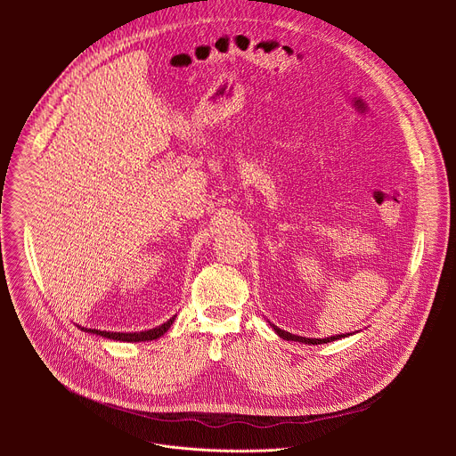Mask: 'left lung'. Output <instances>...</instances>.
Listing matches in <instances>:
<instances>
[{
    "mask_svg": "<svg viewBox=\"0 0 456 456\" xmlns=\"http://www.w3.org/2000/svg\"><path fill=\"white\" fill-rule=\"evenodd\" d=\"M269 324H271L273 330H274L281 339H285V341H296V343H303V345H322V343H332V341H336V339H341V338H348V336H352V334H338V336H330V338H319V339H315V338L294 336V334H290V332H285V330L278 329L276 324H273L271 321H269Z\"/></svg>",
    "mask_w": 456,
    "mask_h": 456,
    "instance_id": "left-lung-1",
    "label": "left lung"
}]
</instances>
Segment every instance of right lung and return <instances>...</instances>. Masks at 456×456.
I'll return each instance as SVG.
<instances>
[{
	"instance_id": "1",
	"label": "right lung",
	"mask_w": 456,
	"mask_h": 456,
	"mask_svg": "<svg viewBox=\"0 0 456 456\" xmlns=\"http://www.w3.org/2000/svg\"><path fill=\"white\" fill-rule=\"evenodd\" d=\"M175 317H169L166 322L159 324V327L155 329H150V330H142V332H110V330H97V329H85V327H77L88 334H95V336H101V338H106V339H113V341H124V343H141V341H153V339H159L162 338L169 329L171 324L175 322Z\"/></svg>"
}]
</instances>
